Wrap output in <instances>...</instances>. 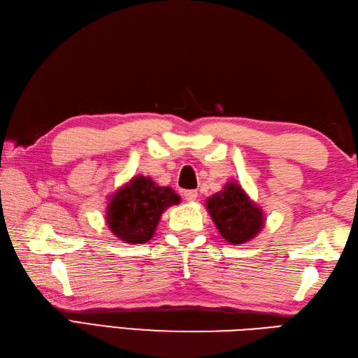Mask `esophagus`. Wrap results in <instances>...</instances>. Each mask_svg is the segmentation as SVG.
Wrapping results in <instances>:
<instances>
[{
  "mask_svg": "<svg viewBox=\"0 0 358 358\" xmlns=\"http://www.w3.org/2000/svg\"><path fill=\"white\" fill-rule=\"evenodd\" d=\"M183 197L187 201H195V199H197V191H185L183 192Z\"/></svg>",
  "mask_w": 358,
  "mask_h": 358,
  "instance_id": "obj_1",
  "label": "esophagus"
}]
</instances>
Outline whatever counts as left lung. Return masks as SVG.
I'll return each mask as SVG.
<instances>
[{
	"instance_id": "1",
	"label": "left lung",
	"mask_w": 358,
	"mask_h": 358,
	"mask_svg": "<svg viewBox=\"0 0 358 358\" xmlns=\"http://www.w3.org/2000/svg\"><path fill=\"white\" fill-rule=\"evenodd\" d=\"M206 209L220 236L233 245L251 241L265 225L262 209L236 181H229L220 192L211 195L206 200Z\"/></svg>"
}]
</instances>
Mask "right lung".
Returning a JSON list of instances; mask_svg holds the SVG:
<instances>
[{"label": "right lung", "instance_id": "add662e5", "mask_svg": "<svg viewBox=\"0 0 358 358\" xmlns=\"http://www.w3.org/2000/svg\"><path fill=\"white\" fill-rule=\"evenodd\" d=\"M180 200L172 187L158 186L150 177L138 175L111 195L105 220L117 239L145 243L155 234L161 214Z\"/></svg>", "mask_w": 358, "mask_h": 358}]
</instances>
